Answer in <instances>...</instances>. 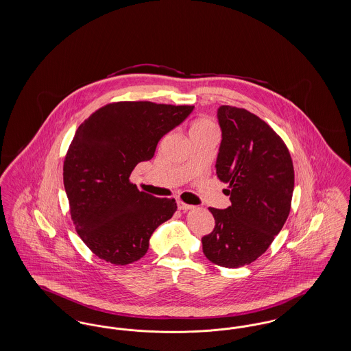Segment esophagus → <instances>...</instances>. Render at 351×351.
Listing matches in <instances>:
<instances>
[{
	"instance_id": "34e87169",
	"label": "esophagus",
	"mask_w": 351,
	"mask_h": 351,
	"mask_svg": "<svg viewBox=\"0 0 351 351\" xmlns=\"http://www.w3.org/2000/svg\"><path fill=\"white\" fill-rule=\"evenodd\" d=\"M178 208H179L180 210H189V209H192L193 206H192V205H189V204H185V202L179 201V202H178Z\"/></svg>"
}]
</instances>
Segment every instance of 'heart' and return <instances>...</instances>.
Masks as SVG:
<instances>
[{"instance_id":"heart-1","label":"heart","mask_w":351,"mask_h":351,"mask_svg":"<svg viewBox=\"0 0 351 351\" xmlns=\"http://www.w3.org/2000/svg\"><path fill=\"white\" fill-rule=\"evenodd\" d=\"M202 129H212L210 122L206 121V119H199V121H196V122L191 126V133L197 132V130H202Z\"/></svg>"}]
</instances>
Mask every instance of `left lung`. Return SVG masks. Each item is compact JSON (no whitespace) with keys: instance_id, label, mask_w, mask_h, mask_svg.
<instances>
[{"instance_id":"1","label":"left lung","mask_w":351,"mask_h":351,"mask_svg":"<svg viewBox=\"0 0 351 351\" xmlns=\"http://www.w3.org/2000/svg\"><path fill=\"white\" fill-rule=\"evenodd\" d=\"M222 132L216 171L229 184L232 205L209 208L213 232L202 237L204 255L215 265L237 268L250 265L267 250L282 230L295 185L291 154L267 123L246 109L219 106Z\"/></svg>"}]
</instances>
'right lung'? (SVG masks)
<instances>
[{
  "label": "right lung",
  "instance_id": "right-lung-1",
  "mask_svg": "<svg viewBox=\"0 0 351 351\" xmlns=\"http://www.w3.org/2000/svg\"><path fill=\"white\" fill-rule=\"evenodd\" d=\"M192 110V105L119 101L92 113L76 130L63 182L75 229L100 259L118 266L141 259L151 234L176 212L173 199L139 191L130 175Z\"/></svg>",
  "mask_w": 351,
  "mask_h": 351
}]
</instances>
